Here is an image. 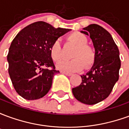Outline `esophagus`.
<instances>
[{"label":"esophagus","mask_w":129,"mask_h":129,"mask_svg":"<svg viewBox=\"0 0 129 129\" xmlns=\"http://www.w3.org/2000/svg\"><path fill=\"white\" fill-rule=\"evenodd\" d=\"M62 74H63V75H66L67 76H71L73 74H71V73H65V72H61Z\"/></svg>","instance_id":"1"}]
</instances>
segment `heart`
<instances>
[{"label": "heart", "mask_w": 129, "mask_h": 129, "mask_svg": "<svg viewBox=\"0 0 129 129\" xmlns=\"http://www.w3.org/2000/svg\"><path fill=\"white\" fill-rule=\"evenodd\" d=\"M68 39L77 47L73 54L72 60H61L57 63L56 68L65 73H74L84 68H89L95 62L96 54L95 50L87 45L88 39L85 34L75 32L70 34ZM50 54L54 61H58L62 57V48L60 39H56L50 48Z\"/></svg>", "instance_id": "heart-1"}]
</instances>
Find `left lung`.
Instances as JSON below:
<instances>
[{
  "mask_svg": "<svg viewBox=\"0 0 129 129\" xmlns=\"http://www.w3.org/2000/svg\"><path fill=\"white\" fill-rule=\"evenodd\" d=\"M81 32L89 35L96 57L90 70L81 75L82 81L73 88L74 97L80 102L93 105L108 97L119 79V52L111 34L97 24H90Z\"/></svg>",
  "mask_w": 129,
  "mask_h": 129,
  "instance_id": "obj_1",
  "label": "left lung"
}]
</instances>
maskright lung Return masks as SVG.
<instances>
[{
    "instance_id": "add662e5",
    "label": "right lung",
    "mask_w": 129,
    "mask_h": 129,
    "mask_svg": "<svg viewBox=\"0 0 129 129\" xmlns=\"http://www.w3.org/2000/svg\"><path fill=\"white\" fill-rule=\"evenodd\" d=\"M70 31L38 21L17 34L10 45L7 59L10 79L18 95L34 100L48 93L54 76L59 73L54 68L50 48L55 40ZM43 66L53 68L44 69Z\"/></svg>"
}]
</instances>
